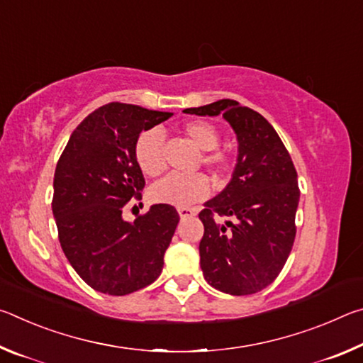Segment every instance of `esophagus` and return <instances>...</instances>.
<instances>
[{
    "label": "esophagus",
    "mask_w": 363,
    "mask_h": 363,
    "mask_svg": "<svg viewBox=\"0 0 363 363\" xmlns=\"http://www.w3.org/2000/svg\"><path fill=\"white\" fill-rule=\"evenodd\" d=\"M177 213H179V216L184 219V218H189V216H194L195 211L192 210V208H177Z\"/></svg>",
    "instance_id": "obj_1"
}]
</instances>
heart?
Here are the masks:
<instances>
[{
    "mask_svg": "<svg viewBox=\"0 0 363 363\" xmlns=\"http://www.w3.org/2000/svg\"><path fill=\"white\" fill-rule=\"evenodd\" d=\"M182 133L199 147L201 152L200 163L210 171L213 179L223 182L230 173L232 160L225 150L219 149V131L216 126L205 120H192L182 126ZM134 157L144 174L155 177L167 168L164 158V134L158 128H152L139 134L134 145ZM210 194V182L201 173L190 176L168 174L153 184L149 190L150 200L155 203L171 206H189L205 200Z\"/></svg>",
    "mask_w": 363,
    "mask_h": 363,
    "instance_id": "obj_1",
    "label": "heart"
}]
</instances>
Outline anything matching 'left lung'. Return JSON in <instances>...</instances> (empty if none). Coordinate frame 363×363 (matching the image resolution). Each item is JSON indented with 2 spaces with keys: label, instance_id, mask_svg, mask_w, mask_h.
<instances>
[{
  "label": "left lung",
  "instance_id": "left-lung-1",
  "mask_svg": "<svg viewBox=\"0 0 363 363\" xmlns=\"http://www.w3.org/2000/svg\"><path fill=\"white\" fill-rule=\"evenodd\" d=\"M186 113L223 115L238 140L232 179L208 200L199 218L205 227L200 242L203 277L219 291L245 296L277 279L296 235L299 187L290 153L277 131L253 108L220 99ZM234 223H217L218 217Z\"/></svg>",
  "mask_w": 363,
  "mask_h": 363
}]
</instances>
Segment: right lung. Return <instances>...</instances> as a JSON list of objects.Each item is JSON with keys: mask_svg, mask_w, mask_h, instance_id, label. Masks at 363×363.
I'll return each mask as SVG.
<instances>
[{"mask_svg": "<svg viewBox=\"0 0 363 363\" xmlns=\"http://www.w3.org/2000/svg\"><path fill=\"white\" fill-rule=\"evenodd\" d=\"M173 113L110 102L79 123L54 174L52 214L59 242L77 274L96 291L125 296L153 284L179 214L153 205L134 223L123 208L143 199V171L134 157L139 134Z\"/></svg>", "mask_w": 363, "mask_h": 363, "instance_id": "obj_1", "label": "right lung"}]
</instances>
